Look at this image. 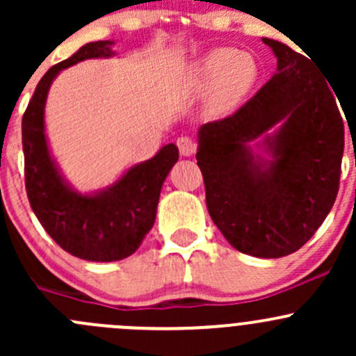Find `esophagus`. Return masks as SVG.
Returning a JSON list of instances; mask_svg holds the SVG:
<instances>
[{
	"label": "esophagus",
	"instance_id": "1",
	"mask_svg": "<svg viewBox=\"0 0 356 356\" xmlns=\"http://www.w3.org/2000/svg\"><path fill=\"white\" fill-rule=\"evenodd\" d=\"M177 148L182 156H191L196 152V143L189 136H181L177 139Z\"/></svg>",
	"mask_w": 356,
	"mask_h": 356
}]
</instances>
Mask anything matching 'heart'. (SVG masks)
Returning <instances> with one entry per match:
<instances>
[{
	"mask_svg": "<svg viewBox=\"0 0 356 356\" xmlns=\"http://www.w3.org/2000/svg\"><path fill=\"white\" fill-rule=\"evenodd\" d=\"M200 72L201 79L208 86L222 79L218 102L229 103L245 95L253 86L257 81L258 67L246 53H239L236 49H217L203 60Z\"/></svg>",
	"mask_w": 356,
	"mask_h": 356,
	"instance_id": "heart-1",
	"label": "heart"
}]
</instances>
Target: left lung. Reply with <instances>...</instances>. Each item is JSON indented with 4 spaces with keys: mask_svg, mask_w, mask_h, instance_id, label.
I'll list each match as a JSON object with an SVG mask.
<instances>
[{
    "mask_svg": "<svg viewBox=\"0 0 356 356\" xmlns=\"http://www.w3.org/2000/svg\"><path fill=\"white\" fill-rule=\"evenodd\" d=\"M264 42L279 72L231 117L201 125L196 160L208 213L229 245L251 257L281 258L300 250L331 211L344 125L337 96L310 60L274 39ZM270 128L276 131L268 136ZM260 135L272 161L247 148Z\"/></svg>",
    "mask_w": 356,
    "mask_h": 356,
    "instance_id": "8db88e82",
    "label": "left lung"
}]
</instances>
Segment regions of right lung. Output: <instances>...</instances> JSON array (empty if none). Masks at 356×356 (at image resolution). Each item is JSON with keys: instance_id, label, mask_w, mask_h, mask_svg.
Wrapping results in <instances>:
<instances>
[{"instance_id": "add662e5", "label": "right lung", "mask_w": 356, "mask_h": 356, "mask_svg": "<svg viewBox=\"0 0 356 356\" xmlns=\"http://www.w3.org/2000/svg\"><path fill=\"white\" fill-rule=\"evenodd\" d=\"M111 44L110 41L88 42L65 62L49 68L22 118L29 203L56 245L89 261L122 260L141 246L155 222L161 184L179 160L177 146H163L152 160L134 165L113 186L96 195H79L60 175L44 134L49 86L63 68L88 58L111 56Z\"/></svg>"}]
</instances>
